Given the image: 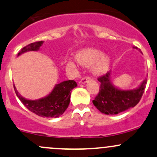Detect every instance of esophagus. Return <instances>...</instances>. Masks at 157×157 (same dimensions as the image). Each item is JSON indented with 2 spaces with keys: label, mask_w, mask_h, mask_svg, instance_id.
Segmentation results:
<instances>
[{
  "label": "esophagus",
  "mask_w": 157,
  "mask_h": 157,
  "mask_svg": "<svg viewBox=\"0 0 157 157\" xmlns=\"http://www.w3.org/2000/svg\"><path fill=\"white\" fill-rule=\"evenodd\" d=\"M89 77H83V78L81 80H80V83H81V84H84V83H86V82H88L89 80Z\"/></svg>",
  "instance_id": "34e87169"
}]
</instances>
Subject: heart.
I'll list each match as a JSON object with an SVG mask.
<instances>
[{"mask_svg": "<svg viewBox=\"0 0 157 157\" xmlns=\"http://www.w3.org/2000/svg\"><path fill=\"white\" fill-rule=\"evenodd\" d=\"M75 60L79 65L89 67L94 75H102L109 69L111 59L107 54L95 48H85L77 51L75 54Z\"/></svg>", "mask_w": 157, "mask_h": 157, "instance_id": "obj_1", "label": "heart"}]
</instances>
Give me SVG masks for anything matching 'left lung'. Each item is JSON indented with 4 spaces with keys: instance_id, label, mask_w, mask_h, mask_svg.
I'll return each mask as SVG.
<instances>
[{
    "instance_id": "8db88e82",
    "label": "left lung",
    "mask_w": 157,
    "mask_h": 157,
    "mask_svg": "<svg viewBox=\"0 0 157 157\" xmlns=\"http://www.w3.org/2000/svg\"><path fill=\"white\" fill-rule=\"evenodd\" d=\"M133 48L138 49L136 47ZM111 77L112 71H109L98 79L101 82L100 92L92 103L104 114L117 115L134 107L139 102L145 89L147 79H144L136 89H121L113 83Z\"/></svg>"
}]
</instances>
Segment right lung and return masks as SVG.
I'll return each mask as SVG.
<instances>
[{"label": "right lung", "instance_id": "1", "mask_svg": "<svg viewBox=\"0 0 157 157\" xmlns=\"http://www.w3.org/2000/svg\"><path fill=\"white\" fill-rule=\"evenodd\" d=\"M44 41L36 42L29 44L23 48L18 53V56L28 51H38L42 45ZM14 86L17 97L26 107L32 113L43 118H57L64 113L70 104L71 92L77 84L75 80H65L56 84L45 97L38 100H29L22 97Z\"/></svg>", "mask_w": 157, "mask_h": 157}]
</instances>
